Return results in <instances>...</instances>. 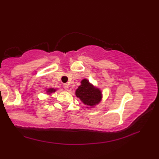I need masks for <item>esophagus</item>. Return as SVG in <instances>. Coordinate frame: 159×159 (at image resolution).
<instances>
[{"label": "esophagus", "instance_id": "1", "mask_svg": "<svg viewBox=\"0 0 159 159\" xmlns=\"http://www.w3.org/2000/svg\"><path fill=\"white\" fill-rule=\"evenodd\" d=\"M63 87H64V89L66 90L69 89V85L67 84V83H64V84L63 85Z\"/></svg>", "mask_w": 159, "mask_h": 159}]
</instances>
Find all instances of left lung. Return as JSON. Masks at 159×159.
<instances>
[{"mask_svg": "<svg viewBox=\"0 0 159 159\" xmlns=\"http://www.w3.org/2000/svg\"><path fill=\"white\" fill-rule=\"evenodd\" d=\"M76 95L85 104L91 107L98 104L102 98L101 91L93 87L86 79L81 81V85L76 91Z\"/></svg>", "mask_w": 159, "mask_h": 159, "instance_id": "left-lung-1", "label": "left lung"}]
</instances>
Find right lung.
Instances as JSON below:
<instances>
[{"instance_id": "right-lung-1", "label": "right lung", "mask_w": 159, "mask_h": 159, "mask_svg": "<svg viewBox=\"0 0 159 159\" xmlns=\"http://www.w3.org/2000/svg\"><path fill=\"white\" fill-rule=\"evenodd\" d=\"M55 90L52 89V88H50V89L48 90V93H52V92H55Z\"/></svg>"}]
</instances>
